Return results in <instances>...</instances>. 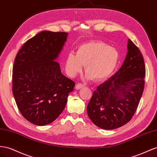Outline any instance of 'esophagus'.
<instances>
[{"mask_svg": "<svg viewBox=\"0 0 157 157\" xmlns=\"http://www.w3.org/2000/svg\"><path fill=\"white\" fill-rule=\"evenodd\" d=\"M84 87V84H82V83H78L77 85L75 86V88L77 89V90H78V89H80Z\"/></svg>", "mask_w": 157, "mask_h": 157, "instance_id": "obj_1", "label": "esophagus"}]
</instances>
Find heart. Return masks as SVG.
Here are the masks:
<instances>
[{
    "instance_id": "b5f03b06",
    "label": "heart",
    "mask_w": 157,
    "mask_h": 157,
    "mask_svg": "<svg viewBox=\"0 0 157 157\" xmlns=\"http://www.w3.org/2000/svg\"><path fill=\"white\" fill-rule=\"evenodd\" d=\"M119 53L102 42H90L80 45L76 56L70 53L66 59V70L71 77H74L84 65L85 78L100 80L109 77L116 68Z\"/></svg>"
}]
</instances>
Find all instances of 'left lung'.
<instances>
[{"instance_id":"obj_1","label":"left lung","mask_w":157,"mask_h":157,"mask_svg":"<svg viewBox=\"0 0 157 157\" xmlns=\"http://www.w3.org/2000/svg\"><path fill=\"white\" fill-rule=\"evenodd\" d=\"M145 62L140 50L129 39L121 68L94 90L87 113L94 125L104 129L124 125L132 118L145 85Z\"/></svg>"}]
</instances>
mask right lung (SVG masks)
I'll use <instances>...</instances> for the list:
<instances>
[{
	"label": "right lung",
	"mask_w": 157,
	"mask_h": 157,
	"mask_svg": "<svg viewBox=\"0 0 157 157\" xmlns=\"http://www.w3.org/2000/svg\"><path fill=\"white\" fill-rule=\"evenodd\" d=\"M68 33L43 31L28 40L17 53L12 92L22 116L37 125L56 120L65 109L75 83L61 73L56 61Z\"/></svg>",
	"instance_id": "1"
}]
</instances>
